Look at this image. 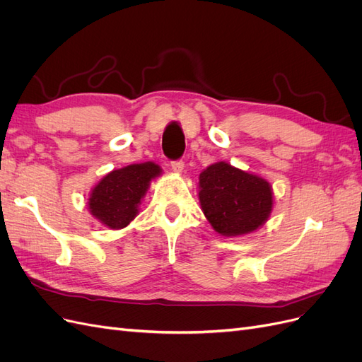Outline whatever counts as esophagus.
Masks as SVG:
<instances>
[{"label":"esophagus","mask_w":362,"mask_h":362,"mask_svg":"<svg viewBox=\"0 0 362 362\" xmlns=\"http://www.w3.org/2000/svg\"><path fill=\"white\" fill-rule=\"evenodd\" d=\"M170 168H172V170H173L175 173H181V172H182V169H184V161H181V160H178V161H172Z\"/></svg>","instance_id":"esophagus-1"}]
</instances>
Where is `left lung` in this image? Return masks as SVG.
<instances>
[{
    "label": "left lung",
    "instance_id": "1",
    "mask_svg": "<svg viewBox=\"0 0 362 362\" xmlns=\"http://www.w3.org/2000/svg\"><path fill=\"white\" fill-rule=\"evenodd\" d=\"M199 202L216 233L238 237L267 222L273 210V190L258 175L218 161L199 175Z\"/></svg>",
    "mask_w": 362,
    "mask_h": 362
}]
</instances>
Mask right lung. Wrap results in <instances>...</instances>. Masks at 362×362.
Segmentation results:
<instances>
[{
  "instance_id": "1",
  "label": "right lung",
  "mask_w": 362,
  "mask_h": 362,
  "mask_svg": "<svg viewBox=\"0 0 362 362\" xmlns=\"http://www.w3.org/2000/svg\"><path fill=\"white\" fill-rule=\"evenodd\" d=\"M161 175L158 164L146 161L115 169L98 182L89 194L90 214L110 229H122L139 214V205L149 184Z\"/></svg>"
}]
</instances>
